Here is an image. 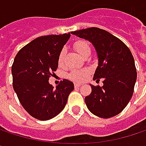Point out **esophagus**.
<instances>
[{"mask_svg": "<svg viewBox=\"0 0 146 146\" xmlns=\"http://www.w3.org/2000/svg\"><path fill=\"white\" fill-rule=\"evenodd\" d=\"M74 86H75L76 88H78V87L81 86V84H80V83H75V84H74Z\"/></svg>", "mask_w": 146, "mask_h": 146, "instance_id": "esophagus-1", "label": "esophagus"}]
</instances>
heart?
Here are the masks:
<instances>
[{
	"label": "heart",
	"instance_id": "obj_1",
	"mask_svg": "<svg viewBox=\"0 0 146 146\" xmlns=\"http://www.w3.org/2000/svg\"><path fill=\"white\" fill-rule=\"evenodd\" d=\"M73 47L80 56H83L87 50H90V45L85 41H83V40L76 41L73 44ZM64 57H65V50H62L58 56L59 65H62L63 63ZM89 74H90V70L88 68H78V69L74 68V69H72L70 71V73L68 74V77L73 81L79 82V81H83V80L86 79V78L89 76Z\"/></svg>",
	"mask_w": 146,
	"mask_h": 146
}]
</instances>
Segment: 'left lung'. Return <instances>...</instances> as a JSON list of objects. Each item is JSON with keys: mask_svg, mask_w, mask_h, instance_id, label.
Wrapping results in <instances>:
<instances>
[{"mask_svg": "<svg viewBox=\"0 0 146 146\" xmlns=\"http://www.w3.org/2000/svg\"><path fill=\"white\" fill-rule=\"evenodd\" d=\"M72 34L94 45L98 66L93 79L103 78L102 87L90 84L92 91L84 99L89 111L102 118L119 114L132 98L137 78L130 50L118 38L99 28L80 29Z\"/></svg>", "mask_w": 146, "mask_h": 146, "instance_id": "obj_1", "label": "left lung"}]
</instances>
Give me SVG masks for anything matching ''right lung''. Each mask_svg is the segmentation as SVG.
Masks as SVG:
<instances>
[{"instance_id": "right-lung-1", "label": "right lung", "mask_w": 146, "mask_h": 146, "mask_svg": "<svg viewBox=\"0 0 146 146\" xmlns=\"http://www.w3.org/2000/svg\"><path fill=\"white\" fill-rule=\"evenodd\" d=\"M70 33L39 37L23 46L12 66L13 85L23 107L33 117L46 121L65 107L73 82L63 79L56 89L49 78L58 67V56L70 38Z\"/></svg>"}]
</instances>
